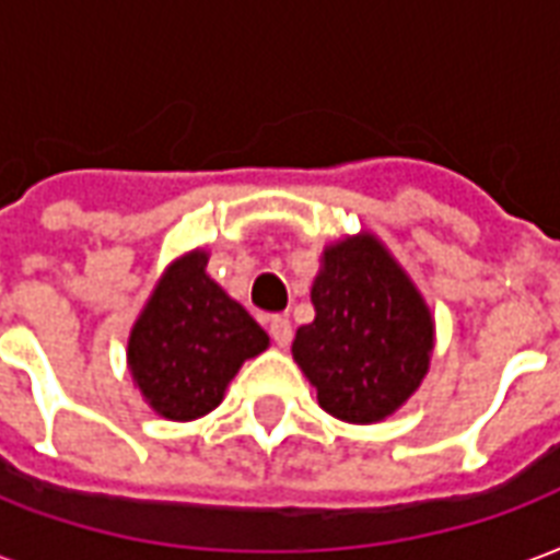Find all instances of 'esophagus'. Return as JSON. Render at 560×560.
Listing matches in <instances>:
<instances>
[{
    "label": "esophagus",
    "instance_id": "1",
    "mask_svg": "<svg viewBox=\"0 0 560 560\" xmlns=\"http://www.w3.org/2000/svg\"><path fill=\"white\" fill-rule=\"evenodd\" d=\"M268 334H271V340H275L280 349H285V346L292 342V322L283 319V316H275V319L268 322Z\"/></svg>",
    "mask_w": 560,
    "mask_h": 560
}]
</instances>
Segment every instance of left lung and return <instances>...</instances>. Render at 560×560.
Returning <instances> with one entry per match:
<instances>
[{
	"instance_id": "8db88e82",
	"label": "left lung",
	"mask_w": 560,
	"mask_h": 560,
	"mask_svg": "<svg viewBox=\"0 0 560 560\" xmlns=\"http://www.w3.org/2000/svg\"><path fill=\"white\" fill-rule=\"evenodd\" d=\"M316 319L298 328L292 354L319 406L349 423H375L418 390L432 352L420 292L375 238L325 250L313 283Z\"/></svg>"
}]
</instances>
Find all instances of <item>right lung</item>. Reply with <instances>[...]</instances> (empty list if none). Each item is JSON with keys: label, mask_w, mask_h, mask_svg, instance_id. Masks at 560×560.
<instances>
[{"label": "right lung", "mask_w": 560, "mask_h": 560, "mask_svg": "<svg viewBox=\"0 0 560 560\" xmlns=\"http://www.w3.org/2000/svg\"><path fill=\"white\" fill-rule=\"evenodd\" d=\"M206 265L199 250L178 259L130 330V373L151 409L170 420L208 415L238 366L268 349V334L206 275Z\"/></svg>", "instance_id": "obj_1"}]
</instances>
